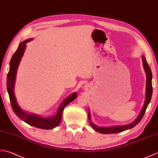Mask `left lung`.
<instances>
[{
    "label": "left lung",
    "instance_id": "1",
    "mask_svg": "<svg viewBox=\"0 0 158 158\" xmlns=\"http://www.w3.org/2000/svg\"><path fill=\"white\" fill-rule=\"evenodd\" d=\"M143 60V64L144 67V70L146 73L147 76V81H146V94H145V103L143 106L142 110H140L139 116L136 117V119L133 122L130 123L129 124L124 126H111V127H98L95 126L94 124L91 120H90V113L89 110H88V119L90 125L97 132L101 134H111V133H119L122 132L123 131H125L126 130H128L130 128L135 127L136 125H137L142 119L144 114L145 113V110L147 108V106L149 105V104L151 101L152 96V92H153V88H152V73L149 66L147 64L146 59L144 56H142Z\"/></svg>",
    "mask_w": 158,
    "mask_h": 158
}]
</instances>
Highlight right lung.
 <instances>
[{"mask_svg": "<svg viewBox=\"0 0 158 158\" xmlns=\"http://www.w3.org/2000/svg\"><path fill=\"white\" fill-rule=\"evenodd\" d=\"M32 39H28L22 42L18 46V49L13 55L10 61L9 70L6 78V88L9 96L10 102L12 106L13 111L16 114L19 118L21 119L23 122L27 123L29 125L35 126L39 128L50 130L53 129L58 126L62 119V114L64 107L70 102L73 101L77 97V92L73 93L72 94L69 96L64 100L59 108L57 110L56 114L54 116L50 117H42L36 114H31L26 113L20 108L18 102L16 101L15 96L14 94V86L16 78L17 70L19 66V64L21 61V59L25 52L26 43L31 41Z\"/></svg>", "mask_w": 158, "mask_h": 158, "instance_id": "obj_1", "label": "right lung"}]
</instances>
